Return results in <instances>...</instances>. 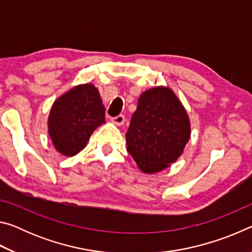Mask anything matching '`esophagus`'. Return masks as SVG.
<instances>
[{"instance_id":"obj_1","label":"esophagus","mask_w":252,"mask_h":252,"mask_svg":"<svg viewBox=\"0 0 252 252\" xmlns=\"http://www.w3.org/2000/svg\"><path fill=\"white\" fill-rule=\"evenodd\" d=\"M125 121H126V118H125V116H122V114H120V116H118V117L112 119V122L118 126H121L125 125Z\"/></svg>"}]
</instances>
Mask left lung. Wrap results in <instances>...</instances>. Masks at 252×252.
Masks as SVG:
<instances>
[{
	"instance_id": "8db88e82",
	"label": "left lung",
	"mask_w": 252,
	"mask_h": 252,
	"mask_svg": "<svg viewBox=\"0 0 252 252\" xmlns=\"http://www.w3.org/2000/svg\"><path fill=\"white\" fill-rule=\"evenodd\" d=\"M185 106L172 89L155 87L139 97L126 134V150L144 173H157L180 157L190 139Z\"/></svg>"
}]
</instances>
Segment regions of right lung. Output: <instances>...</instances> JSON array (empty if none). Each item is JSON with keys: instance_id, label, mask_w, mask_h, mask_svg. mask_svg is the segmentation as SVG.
Here are the masks:
<instances>
[{"instance_id": "add662e5", "label": "right lung", "mask_w": 252, "mask_h": 252, "mask_svg": "<svg viewBox=\"0 0 252 252\" xmlns=\"http://www.w3.org/2000/svg\"><path fill=\"white\" fill-rule=\"evenodd\" d=\"M104 113L99 90L92 83L75 85L59 96L48 119V132L55 150L65 157L78 155L96 127L105 123Z\"/></svg>"}]
</instances>
